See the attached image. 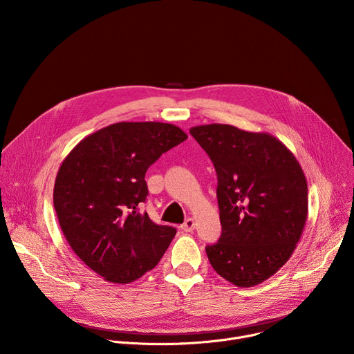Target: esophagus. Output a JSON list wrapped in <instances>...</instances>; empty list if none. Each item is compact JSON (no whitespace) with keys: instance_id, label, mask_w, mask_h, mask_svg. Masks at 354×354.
Instances as JSON below:
<instances>
[{"instance_id":"1","label":"esophagus","mask_w":354,"mask_h":354,"mask_svg":"<svg viewBox=\"0 0 354 354\" xmlns=\"http://www.w3.org/2000/svg\"><path fill=\"white\" fill-rule=\"evenodd\" d=\"M180 228H182L183 231H186V232L193 231V230H194V220H193V218H187V220L180 225Z\"/></svg>"}]
</instances>
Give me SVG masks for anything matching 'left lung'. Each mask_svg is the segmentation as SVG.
Instances as JSON below:
<instances>
[{"instance_id": "obj_1", "label": "left lung", "mask_w": 354, "mask_h": 354, "mask_svg": "<svg viewBox=\"0 0 354 354\" xmlns=\"http://www.w3.org/2000/svg\"><path fill=\"white\" fill-rule=\"evenodd\" d=\"M217 172L221 236L207 245L213 269L238 287L261 284L292 255L308 214L307 179L291 151L268 133L230 124L190 129Z\"/></svg>"}]
</instances>
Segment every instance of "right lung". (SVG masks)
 <instances>
[{"label":"right lung","mask_w":354,"mask_h":354,"mask_svg":"<svg viewBox=\"0 0 354 354\" xmlns=\"http://www.w3.org/2000/svg\"><path fill=\"white\" fill-rule=\"evenodd\" d=\"M187 138L178 126L122 122L81 140L63 161L53 201L77 257L106 281L129 284L154 269L176 230L140 212L145 172Z\"/></svg>","instance_id":"add662e5"}]
</instances>
